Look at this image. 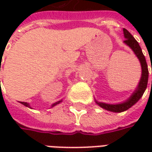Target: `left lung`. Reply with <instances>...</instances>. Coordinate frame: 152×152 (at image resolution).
Instances as JSON below:
<instances>
[{"instance_id":"1","label":"left lung","mask_w":152,"mask_h":152,"mask_svg":"<svg viewBox=\"0 0 152 152\" xmlns=\"http://www.w3.org/2000/svg\"><path fill=\"white\" fill-rule=\"evenodd\" d=\"M123 31H124V37H125V40H124V42L133 50L134 53L137 57V58L140 61L141 66H142V77H141L140 82H139V85L137 86L136 91L124 103L112 105V104H107V103L99 102L96 101V103L99 104L102 108L113 112H124V111H126L129 108H130L132 106L134 105L141 99V97L142 96L143 93L145 92V90L147 89V81H148V73L149 72H148V68H147V61H146L145 56L142 53V51L140 45H138L137 40L134 39V37L130 34V32L128 31L127 29L124 28Z\"/></svg>"}]
</instances>
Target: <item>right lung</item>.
Here are the masks:
<instances>
[{
  "mask_svg": "<svg viewBox=\"0 0 152 152\" xmlns=\"http://www.w3.org/2000/svg\"><path fill=\"white\" fill-rule=\"evenodd\" d=\"M0 82H1V81H0ZM62 102V100H61V101H58V102H55V103H53V105H52V107L57 105V104H58V103H60V102ZM21 102L23 105H24V106H26V107H29V104H28V103H27V102Z\"/></svg>",
  "mask_w": 152,
  "mask_h": 152,
  "instance_id": "obj_1",
  "label": "right lung"
}]
</instances>
